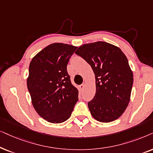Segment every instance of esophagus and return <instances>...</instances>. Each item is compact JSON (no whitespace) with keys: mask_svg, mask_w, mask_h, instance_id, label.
<instances>
[{"mask_svg":"<svg viewBox=\"0 0 153 153\" xmlns=\"http://www.w3.org/2000/svg\"><path fill=\"white\" fill-rule=\"evenodd\" d=\"M85 87V85L84 84V83H83V84H82L81 85H80V87H79V88H80V90L82 91V90H83V89H84Z\"/></svg>","mask_w":153,"mask_h":153,"instance_id":"1","label":"esophagus"}]
</instances>
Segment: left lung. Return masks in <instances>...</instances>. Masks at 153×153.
<instances>
[{
	"instance_id": "left-lung-1",
	"label": "left lung",
	"mask_w": 153,
	"mask_h": 153,
	"mask_svg": "<svg viewBox=\"0 0 153 153\" xmlns=\"http://www.w3.org/2000/svg\"><path fill=\"white\" fill-rule=\"evenodd\" d=\"M75 54L90 65L95 75L96 94L88 102L92 117L101 123L117 120L129 104L134 81L125 54L103 41L82 45Z\"/></svg>"
}]
</instances>
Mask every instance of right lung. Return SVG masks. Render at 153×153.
Wrapping results in <instances>:
<instances>
[{"label": "right lung", "mask_w": 153, "mask_h": 153, "mask_svg": "<svg viewBox=\"0 0 153 153\" xmlns=\"http://www.w3.org/2000/svg\"><path fill=\"white\" fill-rule=\"evenodd\" d=\"M76 49L68 44H50L30 63L27 87L33 106L49 123L67 120L78 101V90L71 84L66 69Z\"/></svg>", "instance_id": "1"}]
</instances>
